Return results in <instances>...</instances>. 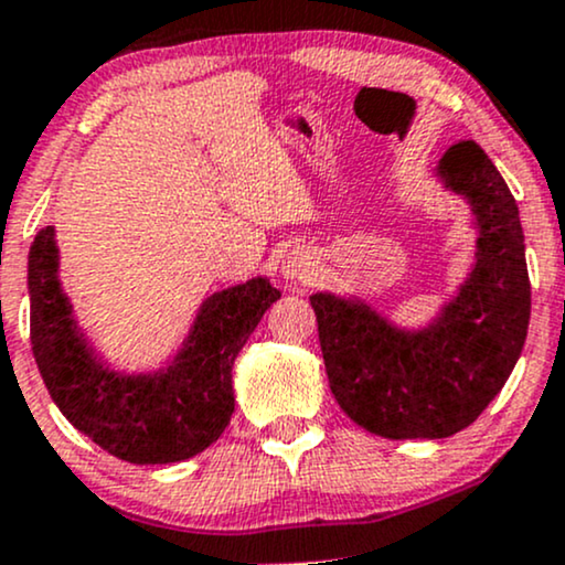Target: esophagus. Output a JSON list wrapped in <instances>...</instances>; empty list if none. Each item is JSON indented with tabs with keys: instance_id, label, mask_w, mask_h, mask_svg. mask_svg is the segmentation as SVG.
<instances>
[{
	"instance_id": "obj_1",
	"label": "esophagus",
	"mask_w": 565,
	"mask_h": 565,
	"mask_svg": "<svg viewBox=\"0 0 565 565\" xmlns=\"http://www.w3.org/2000/svg\"><path fill=\"white\" fill-rule=\"evenodd\" d=\"M310 274H313V257H310L305 249L287 252V257L281 260V268H278V276H281L287 284L305 281Z\"/></svg>"
}]
</instances>
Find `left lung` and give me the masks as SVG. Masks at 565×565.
<instances>
[{
  "instance_id": "obj_1",
  "label": "left lung",
  "mask_w": 565,
  "mask_h": 565,
  "mask_svg": "<svg viewBox=\"0 0 565 565\" xmlns=\"http://www.w3.org/2000/svg\"><path fill=\"white\" fill-rule=\"evenodd\" d=\"M436 178L470 206L476 249L468 276L430 319L404 327L359 295H310L337 404L391 440L449 438L476 423L526 342V244L508 183L476 140L454 142Z\"/></svg>"
}]
</instances>
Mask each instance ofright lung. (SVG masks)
<instances>
[{
  "label": "right lung",
  "instance_id": "obj_1",
  "mask_svg": "<svg viewBox=\"0 0 565 565\" xmlns=\"http://www.w3.org/2000/svg\"><path fill=\"white\" fill-rule=\"evenodd\" d=\"M281 291L265 276L204 297L180 345L157 369L108 364L79 327L61 284L55 228L29 252L31 350L50 398L76 430L132 465L196 457L231 423L233 364Z\"/></svg>",
  "mask_w": 565,
  "mask_h": 565
}]
</instances>
